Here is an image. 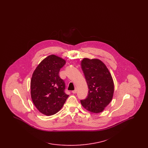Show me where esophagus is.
<instances>
[{"mask_svg":"<svg viewBox=\"0 0 148 148\" xmlns=\"http://www.w3.org/2000/svg\"><path fill=\"white\" fill-rule=\"evenodd\" d=\"M77 88H75L74 90L72 91V92H73V94H75V93H77Z\"/></svg>","mask_w":148,"mask_h":148,"instance_id":"1","label":"esophagus"}]
</instances>
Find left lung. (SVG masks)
I'll return each instance as SVG.
<instances>
[{"mask_svg": "<svg viewBox=\"0 0 148 148\" xmlns=\"http://www.w3.org/2000/svg\"><path fill=\"white\" fill-rule=\"evenodd\" d=\"M81 66L89 88L88 97L80 100L81 104L91 113H101L113 99V77L106 64L98 59L84 58Z\"/></svg>", "mask_w": 148, "mask_h": 148, "instance_id": "left-lung-1", "label": "left lung"}]
</instances>
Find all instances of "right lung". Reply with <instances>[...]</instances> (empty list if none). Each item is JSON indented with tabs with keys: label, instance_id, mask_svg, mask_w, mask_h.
Masks as SVG:
<instances>
[{
	"label": "right lung",
	"instance_id": "add662e5",
	"mask_svg": "<svg viewBox=\"0 0 148 148\" xmlns=\"http://www.w3.org/2000/svg\"><path fill=\"white\" fill-rule=\"evenodd\" d=\"M65 62L59 56L50 55L39 64L33 73L31 98L36 109L45 115L58 113L69 97L64 92L65 83L59 75Z\"/></svg>",
	"mask_w": 148,
	"mask_h": 148
}]
</instances>
